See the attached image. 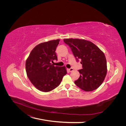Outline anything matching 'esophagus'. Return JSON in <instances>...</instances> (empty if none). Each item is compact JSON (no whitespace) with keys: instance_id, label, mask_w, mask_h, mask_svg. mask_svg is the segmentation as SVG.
I'll return each mask as SVG.
<instances>
[{"instance_id":"1","label":"esophagus","mask_w":126,"mask_h":126,"mask_svg":"<svg viewBox=\"0 0 126 126\" xmlns=\"http://www.w3.org/2000/svg\"><path fill=\"white\" fill-rule=\"evenodd\" d=\"M68 71H69V72H72V71H74V69L72 68H70L68 69Z\"/></svg>"}]
</instances>
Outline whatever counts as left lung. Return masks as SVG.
Here are the masks:
<instances>
[{
  "label": "left lung",
  "instance_id": "1",
  "mask_svg": "<svg viewBox=\"0 0 126 126\" xmlns=\"http://www.w3.org/2000/svg\"><path fill=\"white\" fill-rule=\"evenodd\" d=\"M77 61L81 60L82 69L75 84L83 90L92 91L103 82L107 74V61L104 52L94 44L83 39H65Z\"/></svg>",
  "mask_w": 126,
  "mask_h": 126
}]
</instances>
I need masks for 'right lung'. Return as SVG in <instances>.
I'll return each mask as SVG.
<instances>
[{"label":"right lung","mask_w":126,"mask_h":126,"mask_svg":"<svg viewBox=\"0 0 126 126\" xmlns=\"http://www.w3.org/2000/svg\"><path fill=\"white\" fill-rule=\"evenodd\" d=\"M60 40L41 43L36 46L26 61L27 76L34 86L43 92L54 89L67 74L65 66H55L50 62L58 58L55 52Z\"/></svg>","instance_id":"obj_1"}]
</instances>
